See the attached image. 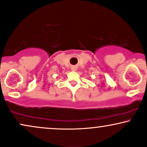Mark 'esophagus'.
Instances as JSON below:
<instances>
[{"instance_id":"obj_1","label":"esophagus","mask_w":147,"mask_h":147,"mask_svg":"<svg viewBox=\"0 0 147 147\" xmlns=\"http://www.w3.org/2000/svg\"><path fill=\"white\" fill-rule=\"evenodd\" d=\"M71 71H76L77 69H78V68H77V67L73 66V67H71Z\"/></svg>"}]
</instances>
